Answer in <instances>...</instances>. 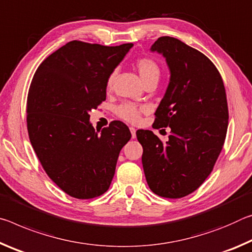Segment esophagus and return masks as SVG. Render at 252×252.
I'll list each match as a JSON object with an SVG mask.
<instances>
[{
	"label": "esophagus",
	"instance_id": "esophagus-1",
	"mask_svg": "<svg viewBox=\"0 0 252 252\" xmlns=\"http://www.w3.org/2000/svg\"><path fill=\"white\" fill-rule=\"evenodd\" d=\"M129 130H130V133H131V137L135 138L136 137V129L134 128V127H129Z\"/></svg>",
	"mask_w": 252,
	"mask_h": 252
}]
</instances>
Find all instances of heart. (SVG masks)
<instances>
[{"instance_id":"heart-1","label":"heart","mask_w":252,"mask_h":252,"mask_svg":"<svg viewBox=\"0 0 252 252\" xmlns=\"http://www.w3.org/2000/svg\"><path fill=\"white\" fill-rule=\"evenodd\" d=\"M136 68H137L139 75H141L144 82L152 79V78H158L160 73V69L158 63L154 59L150 57H142L136 61ZM115 72L109 73L106 80L107 89H111L114 85ZM146 110V107L143 105H137L134 102L125 101L119 105L116 108V114L124 121L128 123H137L141 119L142 114Z\"/></svg>"}]
</instances>
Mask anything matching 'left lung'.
<instances>
[{
	"label": "left lung",
	"mask_w": 252,
	"mask_h": 252,
	"mask_svg": "<svg viewBox=\"0 0 252 252\" xmlns=\"http://www.w3.org/2000/svg\"><path fill=\"white\" fill-rule=\"evenodd\" d=\"M152 51L163 53L171 70L166 94L155 111L158 128L170 127L167 142L152 130L136 131L150 189L167 199L184 197L213 171L223 147L229 110L223 80L207 56L172 36Z\"/></svg>",
	"instance_id": "obj_1"
}]
</instances>
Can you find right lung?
Segmentation results:
<instances>
[{"instance_id":"1","label":"right lung","mask_w":252,"mask_h":252,"mask_svg":"<svg viewBox=\"0 0 252 252\" xmlns=\"http://www.w3.org/2000/svg\"><path fill=\"white\" fill-rule=\"evenodd\" d=\"M131 47L70 41L45 58L32 78L27 99L31 145L47 175L76 199H94L109 189L119 152L131 137L119 121L98 134L88 114L106 100L107 77Z\"/></svg>"}]
</instances>
